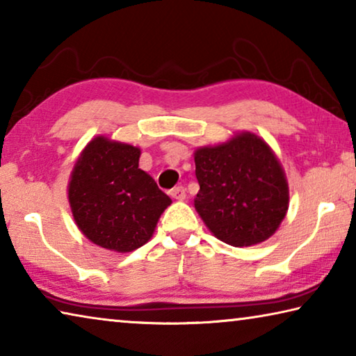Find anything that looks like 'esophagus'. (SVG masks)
<instances>
[{
	"mask_svg": "<svg viewBox=\"0 0 356 356\" xmlns=\"http://www.w3.org/2000/svg\"><path fill=\"white\" fill-rule=\"evenodd\" d=\"M171 196L177 201H184L185 196H186L185 188H184V186H176V188L171 190Z\"/></svg>",
	"mask_w": 356,
	"mask_h": 356,
	"instance_id": "34e87169",
	"label": "esophagus"
}]
</instances>
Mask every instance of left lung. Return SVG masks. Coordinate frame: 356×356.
Listing matches in <instances>:
<instances>
[{
	"label": "left lung",
	"instance_id": "8db88e82",
	"mask_svg": "<svg viewBox=\"0 0 356 356\" xmlns=\"http://www.w3.org/2000/svg\"><path fill=\"white\" fill-rule=\"evenodd\" d=\"M195 209L216 238L251 246L272 237L289 209V185L273 150L250 131L195 152Z\"/></svg>",
	"mask_w": 356,
	"mask_h": 356
}]
</instances>
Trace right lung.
<instances>
[{
  "label": "right lung",
  "instance_id": "right-lung-1",
  "mask_svg": "<svg viewBox=\"0 0 356 356\" xmlns=\"http://www.w3.org/2000/svg\"><path fill=\"white\" fill-rule=\"evenodd\" d=\"M140 155L135 146L97 136L83 149L72 171V215L78 229L102 248H140L171 204V197L140 170Z\"/></svg>",
  "mask_w": 356,
  "mask_h": 356
}]
</instances>
